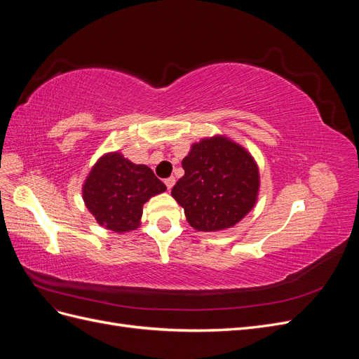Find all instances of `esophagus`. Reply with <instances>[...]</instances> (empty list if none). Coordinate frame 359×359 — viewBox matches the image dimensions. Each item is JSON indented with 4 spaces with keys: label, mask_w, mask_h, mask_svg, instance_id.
I'll list each match as a JSON object with an SVG mask.
<instances>
[{
    "label": "esophagus",
    "mask_w": 359,
    "mask_h": 359,
    "mask_svg": "<svg viewBox=\"0 0 359 359\" xmlns=\"http://www.w3.org/2000/svg\"><path fill=\"white\" fill-rule=\"evenodd\" d=\"M165 184H166L168 190H172V187L175 186V178H173V177H169V178H166V180H165Z\"/></svg>",
    "instance_id": "1"
}]
</instances>
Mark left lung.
Segmentation results:
<instances>
[{
  "label": "left lung",
  "mask_w": 359,
  "mask_h": 359,
  "mask_svg": "<svg viewBox=\"0 0 359 359\" xmlns=\"http://www.w3.org/2000/svg\"><path fill=\"white\" fill-rule=\"evenodd\" d=\"M182 169L186 173L173 186L172 196L196 231L232 227L256 203L257 165L243 147L227 137L215 136L191 145Z\"/></svg>",
  "instance_id": "left-lung-1"
}]
</instances>
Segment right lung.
Instances as JSON below:
<instances>
[{"mask_svg": "<svg viewBox=\"0 0 359 359\" xmlns=\"http://www.w3.org/2000/svg\"><path fill=\"white\" fill-rule=\"evenodd\" d=\"M166 190L145 165H135L119 153L103 156L85 180L86 208L99 224L114 232L135 231L149 198Z\"/></svg>", "mask_w": 359, "mask_h": 359, "instance_id": "obj_1", "label": "right lung"}]
</instances>
